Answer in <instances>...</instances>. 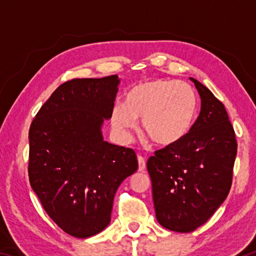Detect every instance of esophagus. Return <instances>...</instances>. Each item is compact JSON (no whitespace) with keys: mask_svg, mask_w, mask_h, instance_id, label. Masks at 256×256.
I'll return each instance as SVG.
<instances>
[{"mask_svg":"<svg viewBox=\"0 0 256 256\" xmlns=\"http://www.w3.org/2000/svg\"><path fill=\"white\" fill-rule=\"evenodd\" d=\"M138 172H144L146 170V159L142 157V156H138Z\"/></svg>","mask_w":256,"mask_h":256,"instance_id":"34e87169","label":"esophagus"}]
</instances>
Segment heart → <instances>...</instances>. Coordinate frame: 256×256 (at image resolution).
<instances>
[{"mask_svg":"<svg viewBox=\"0 0 256 256\" xmlns=\"http://www.w3.org/2000/svg\"><path fill=\"white\" fill-rule=\"evenodd\" d=\"M198 98L184 81L154 79L134 84L123 102L112 108L110 120L120 136L128 138L142 118V130L156 144L170 146L188 136L196 122Z\"/></svg>","mask_w":256,"mask_h":256,"instance_id":"b5f03b06","label":"heart"}]
</instances>
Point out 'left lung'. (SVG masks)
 I'll return each instance as SVG.
<instances>
[{
	"label": "left lung",
	"mask_w": 256,
	"mask_h": 256,
	"mask_svg": "<svg viewBox=\"0 0 256 256\" xmlns=\"http://www.w3.org/2000/svg\"><path fill=\"white\" fill-rule=\"evenodd\" d=\"M190 79L200 94V115L188 136L157 150L146 162L156 218L178 232L196 230L226 200L237 154L224 104L201 82Z\"/></svg>",
	"instance_id": "obj_1"
}]
</instances>
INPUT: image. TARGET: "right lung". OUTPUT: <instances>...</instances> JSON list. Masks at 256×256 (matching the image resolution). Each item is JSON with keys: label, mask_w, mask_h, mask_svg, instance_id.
I'll list each match as a JSON object with an SVG mask.
<instances>
[{"label": "right lung", "mask_w": 256, "mask_h": 256, "mask_svg": "<svg viewBox=\"0 0 256 256\" xmlns=\"http://www.w3.org/2000/svg\"><path fill=\"white\" fill-rule=\"evenodd\" d=\"M118 84V76L64 82L30 125V185L50 219L73 237L108 226L116 190L138 170L133 149L102 138Z\"/></svg>", "instance_id": "right-lung-1"}]
</instances>
